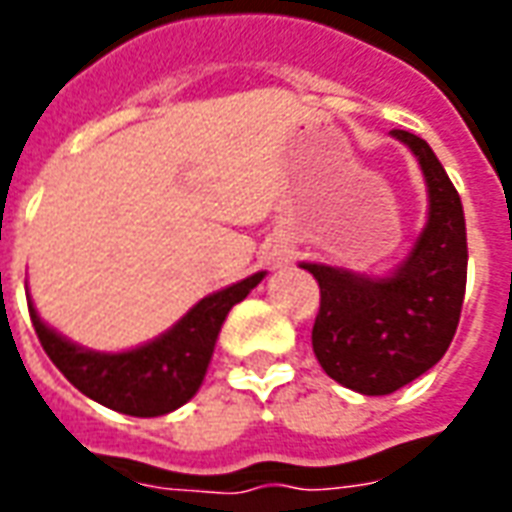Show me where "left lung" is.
Listing matches in <instances>:
<instances>
[{"mask_svg": "<svg viewBox=\"0 0 512 512\" xmlns=\"http://www.w3.org/2000/svg\"><path fill=\"white\" fill-rule=\"evenodd\" d=\"M428 186V222L389 277L301 263L318 279L321 310L312 351L337 384L392 395L447 354L466 293V222L458 191L425 139L395 128Z\"/></svg>", "mask_w": 512, "mask_h": 512, "instance_id": "1", "label": "left lung"}]
</instances>
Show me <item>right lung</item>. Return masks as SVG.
Segmentation results:
<instances>
[{"mask_svg": "<svg viewBox=\"0 0 512 512\" xmlns=\"http://www.w3.org/2000/svg\"><path fill=\"white\" fill-rule=\"evenodd\" d=\"M263 277L266 271H257L205 296L169 332L123 354H101L73 345L40 321L32 301L29 318L43 351L82 395L128 417H161L197 395L227 312L244 301Z\"/></svg>", "mask_w": 512, "mask_h": 512, "instance_id": "add662e5", "label": "right lung"}]
</instances>
